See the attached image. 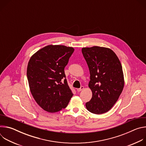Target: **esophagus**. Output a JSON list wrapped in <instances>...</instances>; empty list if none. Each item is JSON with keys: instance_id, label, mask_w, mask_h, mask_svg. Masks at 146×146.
<instances>
[{"instance_id": "1", "label": "esophagus", "mask_w": 146, "mask_h": 146, "mask_svg": "<svg viewBox=\"0 0 146 146\" xmlns=\"http://www.w3.org/2000/svg\"><path fill=\"white\" fill-rule=\"evenodd\" d=\"M83 89H84V87H83V86H81V87H80V88H78V89L77 90V92H80V91H81Z\"/></svg>"}]
</instances>
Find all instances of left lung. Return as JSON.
Returning a JSON list of instances; mask_svg holds the SVG:
<instances>
[{
  "label": "left lung",
  "instance_id": "obj_1",
  "mask_svg": "<svg viewBox=\"0 0 146 146\" xmlns=\"http://www.w3.org/2000/svg\"><path fill=\"white\" fill-rule=\"evenodd\" d=\"M90 73L89 88L92 92L86 103L92 113L101 114L109 111L118 99L124 86L121 62L110 48L94 46L82 48Z\"/></svg>",
  "mask_w": 146,
  "mask_h": 146
}]
</instances>
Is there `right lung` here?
<instances>
[{
	"instance_id": "right-lung-1",
	"label": "right lung",
	"mask_w": 146,
	"mask_h": 146,
	"mask_svg": "<svg viewBox=\"0 0 146 146\" xmlns=\"http://www.w3.org/2000/svg\"><path fill=\"white\" fill-rule=\"evenodd\" d=\"M74 51L70 47L48 45L29 59L27 78L30 91L36 103L46 111L55 113L65 109L73 95L64 69Z\"/></svg>"
}]
</instances>
